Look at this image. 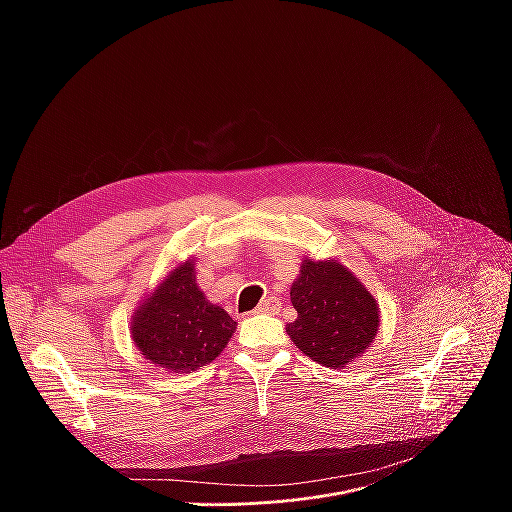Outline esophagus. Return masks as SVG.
Instances as JSON below:
<instances>
[{
  "mask_svg": "<svg viewBox=\"0 0 512 512\" xmlns=\"http://www.w3.org/2000/svg\"><path fill=\"white\" fill-rule=\"evenodd\" d=\"M277 308H279V302L275 298H267L259 304V308L255 312L257 314H271V312H277Z\"/></svg>",
  "mask_w": 512,
  "mask_h": 512,
  "instance_id": "34e87169",
  "label": "esophagus"
}]
</instances>
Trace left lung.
I'll return each instance as SVG.
<instances>
[{"mask_svg": "<svg viewBox=\"0 0 512 512\" xmlns=\"http://www.w3.org/2000/svg\"><path fill=\"white\" fill-rule=\"evenodd\" d=\"M291 304L298 318L285 328L289 338L324 367L342 369L377 336V302L336 261L306 259L300 277L291 285Z\"/></svg>", "mask_w": 512, "mask_h": 512, "instance_id": "1", "label": "left lung"}]
</instances>
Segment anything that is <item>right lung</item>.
Wrapping results in <instances>:
<instances>
[{
	"label": "right lung",
	"mask_w": 512,
	"mask_h": 512,
	"mask_svg": "<svg viewBox=\"0 0 512 512\" xmlns=\"http://www.w3.org/2000/svg\"><path fill=\"white\" fill-rule=\"evenodd\" d=\"M235 328L237 322L221 306L202 296L194 267L186 261L143 302L131 332L141 354L156 367L188 373L221 354Z\"/></svg>",
	"instance_id": "obj_1"
}]
</instances>
